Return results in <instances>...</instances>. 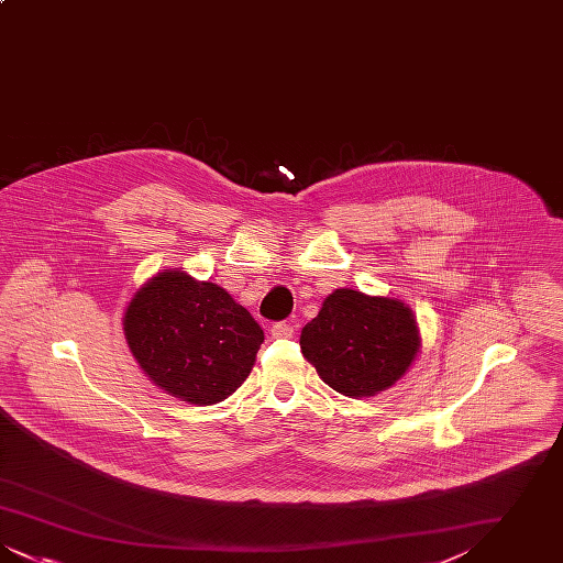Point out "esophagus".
Returning a JSON list of instances; mask_svg holds the SVG:
<instances>
[{
	"mask_svg": "<svg viewBox=\"0 0 563 563\" xmlns=\"http://www.w3.org/2000/svg\"><path fill=\"white\" fill-rule=\"evenodd\" d=\"M294 322L280 321L272 327V338L274 340H289V338H294Z\"/></svg>",
	"mask_w": 563,
	"mask_h": 563,
	"instance_id": "34e87169",
	"label": "esophagus"
}]
</instances>
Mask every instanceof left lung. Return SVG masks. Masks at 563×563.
I'll use <instances>...</instances> for the list:
<instances>
[{"label": "left lung", "instance_id": "1", "mask_svg": "<svg viewBox=\"0 0 563 563\" xmlns=\"http://www.w3.org/2000/svg\"><path fill=\"white\" fill-rule=\"evenodd\" d=\"M299 346L324 384L346 397H374L401 377L420 350L411 310L390 297L335 289Z\"/></svg>", "mask_w": 563, "mask_h": 563}]
</instances>
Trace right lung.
<instances>
[{
    "instance_id": "obj_1",
    "label": "right lung",
    "mask_w": 563,
    "mask_h": 563,
    "mask_svg": "<svg viewBox=\"0 0 563 563\" xmlns=\"http://www.w3.org/2000/svg\"><path fill=\"white\" fill-rule=\"evenodd\" d=\"M124 335L150 379L194 405L228 399L264 342V329L232 295L179 269L162 272L136 291Z\"/></svg>"
}]
</instances>
